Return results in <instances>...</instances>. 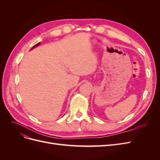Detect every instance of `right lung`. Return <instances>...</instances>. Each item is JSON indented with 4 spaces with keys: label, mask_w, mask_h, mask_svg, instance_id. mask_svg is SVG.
<instances>
[{
    "label": "right lung",
    "mask_w": 160,
    "mask_h": 160,
    "mask_svg": "<svg viewBox=\"0 0 160 160\" xmlns=\"http://www.w3.org/2000/svg\"><path fill=\"white\" fill-rule=\"evenodd\" d=\"M40 44H41V42H38V43H37V44H36V45H34V46H33V47H32V49H31V50H32V49H34V48H35V47H37V46H38V45H40Z\"/></svg>",
    "instance_id": "1"
}]
</instances>
